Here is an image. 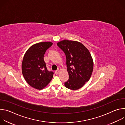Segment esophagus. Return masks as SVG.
Wrapping results in <instances>:
<instances>
[{
	"instance_id": "1",
	"label": "esophagus",
	"mask_w": 125,
	"mask_h": 125,
	"mask_svg": "<svg viewBox=\"0 0 125 125\" xmlns=\"http://www.w3.org/2000/svg\"><path fill=\"white\" fill-rule=\"evenodd\" d=\"M59 70L58 69V70H56L55 71V74H56V75H57L58 73H59Z\"/></svg>"
}]
</instances>
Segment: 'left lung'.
I'll return each mask as SVG.
<instances>
[{
	"instance_id": "8db88e82",
	"label": "left lung",
	"mask_w": 125,
	"mask_h": 125,
	"mask_svg": "<svg viewBox=\"0 0 125 125\" xmlns=\"http://www.w3.org/2000/svg\"><path fill=\"white\" fill-rule=\"evenodd\" d=\"M66 57L69 80L65 86L70 90L82 87L92 76L94 62L89 50L82 43L64 40L57 43Z\"/></svg>"
}]
</instances>
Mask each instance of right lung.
Returning <instances> with one entry per match:
<instances>
[{
  "instance_id": "add662e5",
  "label": "right lung",
  "mask_w": 125,
  "mask_h": 125,
  "mask_svg": "<svg viewBox=\"0 0 125 125\" xmlns=\"http://www.w3.org/2000/svg\"><path fill=\"white\" fill-rule=\"evenodd\" d=\"M53 43L41 42L31 45L24 56L22 71L27 83L31 87L42 90L51 81L53 72L48 71L44 61L46 50Z\"/></svg>"
}]
</instances>
